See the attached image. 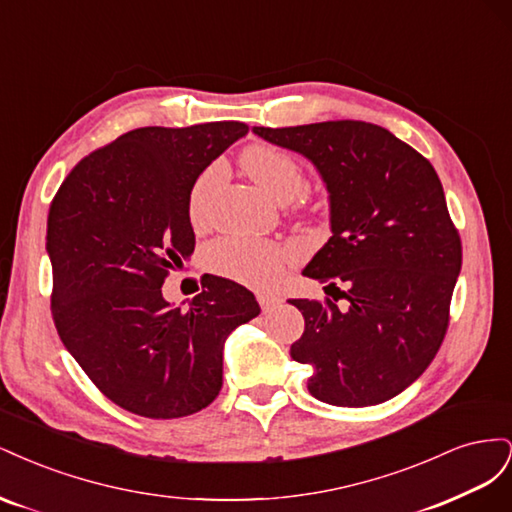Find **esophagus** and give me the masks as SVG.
I'll return each mask as SVG.
<instances>
[{
	"mask_svg": "<svg viewBox=\"0 0 512 512\" xmlns=\"http://www.w3.org/2000/svg\"><path fill=\"white\" fill-rule=\"evenodd\" d=\"M256 299L262 307V312H269V309H273L275 305H280V301H282L280 297H275V294H269V292H258Z\"/></svg>",
	"mask_w": 512,
	"mask_h": 512,
	"instance_id": "obj_1",
	"label": "esophagus"
}]
</instances>
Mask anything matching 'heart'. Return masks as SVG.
<instances>
[{
    "instance_id": "obj_1",
    "label": "heart",
    "mask_w": 512,
    "mask_h": 512,
    "mask_svg": "<svg viewBox=\"0 0 512 512\" xmlns=\"http://www.w3.org/2000/svg\"><path fill=\"white\" fill-rule=\"evenodd\" d=\"M243 166L262 190L280 203L297 198L305 190L301 162L282 147L258 143L243 153ZM224 166L209 164L196 177L188 194V218L192 226L203 228L209 220V196L220 183ZM207 267L232 282L252 288H273L284 277L290 252L273 241L224 237L213 241L207 252Z\"/></svg>"
}]
</instances>
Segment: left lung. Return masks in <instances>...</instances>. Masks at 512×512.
I'll return each mask as SVG.
<instances>
[{"label":"left lung","mask_w":512,"mask_h":512,"mask_svg":"<svg viewBox=\"0 0 512 512\" xmlns=\"http://www.w3.org/2000/svg\"><path fill=\"white\" fill-rule=\"evenodd\" d=\"M254 134L318 168L333 237L303 275L324 288L347 286L342 309L339 297L290 301L305 318L290 356L312 365L307 389L324 404H382L423 374L448 329L461 239L438 173L416 149L367 121L258 126Z\"/></svg>","instance_id":"8db88e82"}]
</instances>
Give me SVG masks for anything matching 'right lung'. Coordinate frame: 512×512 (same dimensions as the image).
<instances>
[{
  "label": "right lung",
  "instance_id": "right-lung-1",
  "mask_svg": "<svg viewBox=\"0 0 512 512\" xmlns=\"http://www.w3.org/2000/svg\"><path fill=\"white\" fill-rule=\"evenodd\" d=\"M247 134L241 121L138 128L76 164L46 220L51 312L89 380L138 416L179 418L222 389V352L260 314L254 294L224 277L188 309L162 284L194 252L188 194L196 177Z\"/></svg>",
  "mask_w": 512,
  "mask_h": 512
}]
</instances>
